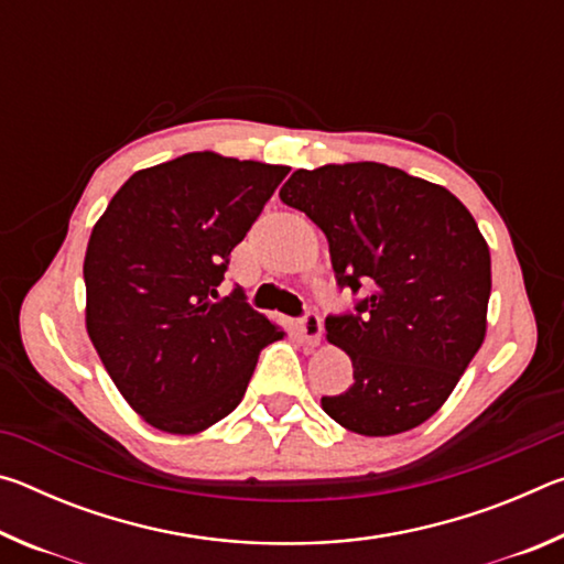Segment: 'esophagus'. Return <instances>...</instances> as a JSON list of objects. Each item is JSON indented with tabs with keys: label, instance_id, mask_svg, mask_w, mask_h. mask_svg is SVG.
<instances>
[{
	"label": "esophagus",
	"instance_id": "1",
	"mask_svg": "<svg viewBox=\"0 0 564 564\" xmlns=\"http://www.w3.org/2000/svg\"><path fill=\"white\" fill-rule=\"evenodd\" d=\"M301 336H303L305 343H308V346H318L321 338H323V321H321L318 313L308 311L301 318Z\"/></svg>",
	"mask_w": 564,
	"mask_h": 564
}]
</instances>
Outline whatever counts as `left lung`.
<instances>
[{"label": "left lung", "mask_w": 564, "mask_h": 564, "mask_svg": "<svg viewBox=\"0 0 564 564\" xmlns=\"http://www.w3.org/2000/svg\"><path fill=\"white\" fill-rule=\"evenodd\" d=\"M328 238L356 313L326 318L352 360V383L323 395L350 433L386 437L425 423L485 340L490 248L451 191L395 166L358 161L299 169L281 188Z\"/></svg>", "instance_id": "8db88e82"}]
</instances>
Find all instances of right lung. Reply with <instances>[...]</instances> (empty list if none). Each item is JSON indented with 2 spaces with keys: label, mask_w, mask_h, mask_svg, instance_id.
Here are the masks:
<instances>
[{
  "label": "right lung",
  "mask_w": 564,
  "mask_h": 564,
  "mask_svg": "<svg viewBox=\"0 0 564 564\" xmlns=\"http://www.w3.org/2000/svg\"><path fill=\"white\" fill-rule=\"evenodd\" d=\"M289 171L184 154L137 171L94 226L84 259L89 338L119 393L159 431L194 435L226 417L259 352L283 338L241 289L218 299V285Z\"/></svg>",
  "instance_id": "1"
}]
</instances>
